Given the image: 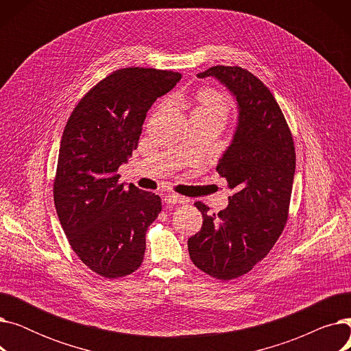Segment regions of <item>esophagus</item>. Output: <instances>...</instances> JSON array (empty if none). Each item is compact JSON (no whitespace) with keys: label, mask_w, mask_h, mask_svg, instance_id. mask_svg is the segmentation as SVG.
I'll list each match as a JSON object with an SVG mask.
<instances>
[{"label":"esophagus","mask_w":351,"mask_h":351,"mask_svg":"<svg viewBox=\"0 0 351 351\" xmlns=\"http://www.w3.org/2000/svg\"><path fill=\"white\" fill-rule=\"evenodd\" d=\"M185 202H188L186 197H183L176 193H169L165 196V204H168V205H179V204H185Z\"/></svg>","instance_id":"esophagus-1"}]
</instances>
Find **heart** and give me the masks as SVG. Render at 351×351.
Segmentation results:
<instances>
[{
  "label": "heart",
  "instance_id": "heart-1",
  "mask_svg": "<svg viewBox=\"0 0 351 351\" xmlns=\"http://www.w3.org/2000/svg\"><path fill=\"white\" fill-rule=\"evenodd\" d=\"M230 102L220 90L204 88L196 94V106L192 115H213L225 121L229 115Z\"/></svg>",
  "mask_w": 351,
  "mask_h": 351
}]
</instances>
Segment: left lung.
I'll return each mask as SVG.
<instances>
[{
  "label": "left lung",
  "instance_id": "obj_1",
  "mask_svg": "<svg viewBox=\"0 0 351 351\" xmlns=\"http://www.w3.org/2000/svg\"><path fill=\"white\" fill-rule=\"evenodd\" d=\"M213 77L237 102V126L216 171L236 193L226 209L204 216L200 232L189 237L196 267L220 280L246 274L265 259L287 222L296 152L289 125L269 88L241 66L216 65L197 78Z\"/></svg>",
  "mask_w": 351,
  "mask_h": 351
}]
</instances>
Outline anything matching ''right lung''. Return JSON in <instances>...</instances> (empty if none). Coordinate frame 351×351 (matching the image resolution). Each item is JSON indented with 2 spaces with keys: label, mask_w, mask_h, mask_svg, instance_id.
Returning a JSON list of instances; mask_svg holds the SVG:
<instances>
[{
  "label": "right lung",
  "mask_w": 351,
  "mask_h": 351,
  "mask_svg": "<svg viewBox=\"0 0 351 351\" xmlns=\"http://www.w3.org/2000/svg\"><path fill=\"white\" fill-rule=\"evenodd\" d=\"M173 71L123 68L86 92L64 129L53 202L72 250L106 279L143 262L147 228L162 210L152 192L119 183L152 104L179 82Z\"/></svg>",
  "instance_id": "1"
}]
</instances>
